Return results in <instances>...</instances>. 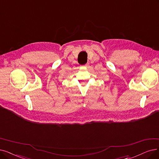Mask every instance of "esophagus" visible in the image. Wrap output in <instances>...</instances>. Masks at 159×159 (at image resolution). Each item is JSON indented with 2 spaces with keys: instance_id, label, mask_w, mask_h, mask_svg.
Instances as JSON below:
<instances>
[{
  "instance_id": "obj_1",
  "label": "esophagus",
  "mask_w": 159,
  "mask_h": 159,
  "mask_svg": "<svg viewBox=\"0 0 159 159\" xmlns=\"http://www.w3.org/2000/svg\"><path fill=\"white\" fill-rule=\"evenodd\" d=\"M84 66L86 67V68H89V63H87V64H85Z\"/></svg>"
}]
</instances>
